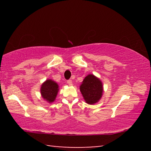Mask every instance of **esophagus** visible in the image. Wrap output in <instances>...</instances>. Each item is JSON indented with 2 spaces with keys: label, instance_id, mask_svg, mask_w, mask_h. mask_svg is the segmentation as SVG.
I'll use <instances>...</instances> for the list:
<instances>
[{
  "label": "esophagus",
  "instance_id": "esophagus-1",
  "mask_svg": "<svg viewBox=\"0 0 151 151\" xmlns=\"http://www.w3.org/2000/svg\"><path fill=\"white\" fill-rule=\"evenodd\" d=\"M67 83L68 85H73V81L72 80H68L67 81Z\"/></svg>",
  "mask_w": 151,
  "mask_h": 151
}]
</instances>
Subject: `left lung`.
I'll return each mask as SVG.
<instances>
[{
    "instance_id": "left-lung-1",
    "label": "left lung",
    "mask_w": 151,
    "mask_h": 151,
    "mask_svg": "<svg viewBox=\"0 0 151 151\" xmlns=\"http://www.w3.org/2000/svg\"><path fill=\"white\" fill-rule=\"evenodd\" d=\"M80 90L86 103L93 104L100 100L103 94V84L93 75H88L83 81Z\"/></svg>"
}]
</instances>
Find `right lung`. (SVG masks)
Here are the masks:
<instances>
[{"mask_svg":"<svg viewBox=\"0 0 151 151\" xmlns=\"http://www.w3.org/2000/svg\"><path fill=\"white\" fill-rule=\"evenodd\" d=\"M58 91V86L57 83L52 80L46 81L41 86L40 93L43 99L49 103L55 100Z\"/></svg>","mask_w":151,"mask_h":151,"instance_id":"right-lung-1","label":"right lung"}]
</instances>
